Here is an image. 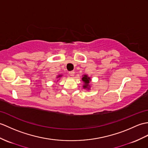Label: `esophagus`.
Masks as SVG:
<instances>
[{
  "label": "esophagus",
  "mask_w": 148,
  "mask_h": 148,
  "mask_svg": "<svg viewBox=\"0 0 148 148\" xmlns=\"http://www.w3.org/2000/svg\"><path fill=\"white\" fill-rule=\"evenodd\" d=\"M74 74H75V73H74V71H70V72H69V74L71 76H74Z\"/></svg>",
  "instance_id": "34e87169"
}]
</instances>
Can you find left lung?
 Masks as SVG:
<instances>
[{"instance_id": "1", "label": "left lung", "mask_w": 148, "mask_h": 148, "mask_svg": "<svg viewBox=\"0 0 148 148\" xmlns=\"http://www.w3.org/2000/svg\"><path fill=\"white\" fill-rule=\"evenodd\" d=\"M82 80L84 82V85L83 86V88H89V83L91 81L90 77H88V75H84V76L82 78Z\"/></svg>"}]
</instances>
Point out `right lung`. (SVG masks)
Segmentation results:
<instances>
[{
    "label": "right lung",
    "mask_w": 148,
    "mask_h": 148,
    "mask_svg": "<svg viewBox=\"0 0 148 148\" xmlns=\"http://www.w3.org/2000/svg\"><path fill=\"white\" fill-rule=\"evenodd\" d=\"M60 76H61V75H58V77H60Z\"/></svg>",
    "instance_id": "obj_1"
}]
</instances>
